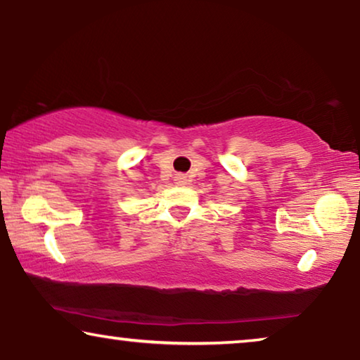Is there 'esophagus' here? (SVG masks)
Returning <instances> with one entry per match:
<instances>
[{"label":"esophagus","instance_id":"obj_1","mask_svg":"<svg viewBox=\"0 0 360 360\" xmlns=\"http://www.w3.org/2000/svg\"><path fill=\"white\" fill-rule=\"evenodd\" d=\"M175 184L185 185V184H186V176H185V175H176V176H175Z\"/></svg>","mask_w":360,"mask_h":360}]
</instances>
